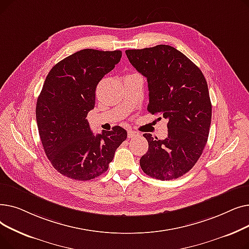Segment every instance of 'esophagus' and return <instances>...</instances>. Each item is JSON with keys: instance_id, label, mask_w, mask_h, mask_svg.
<instances>
[{"instance_id": "obj_1", "label": "esophagus", "mask_w": 249, "mask_h": 249, "mask_svg": "<svg viewBox=\"0 0 249 249\" xmlns=\"http://www.w3.org/2000/svg\"><path fill=\"white\" fill-rule=\"evenodd\" d=\"M139 136V133L136 131H133V130H128V138H135Z\"/></svg>"}]
</instances>
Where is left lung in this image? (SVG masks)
Returning <instances> with one entry per match:
<instances>
[{"instance_id":"left-lung-1","label":"left lung","mask_w":249,"mask_h":249,"mask_svg":"<svg viewBox=\"0 0 249 249\" xmlns=\"http://www.w3.org/2000/svg\"><path fill=\"white\" fill-rule=\"evenodd\" d=\"M133 67L147 78L148 112L167 119L163 140L143 134L148 151L140 166L147 176L171 180L187 174L202 155L210 131L212 105L201 70L169 45L128 49Z\"/></svg>"}]
</instances>
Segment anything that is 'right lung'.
Returning a JSON list of instances; mask_svg holds the SVG:
<instances>
[{"label":"right lung","mask_w":249,"mask_h":249,"mask_svg":"<svg viewBox=\"0 0 249 249\" xmlns=\"http://www.w3.org/2000/svg\"><path fill=\"white\" fill-rule=\"evenodd\" d=\"M122 51L83 49L48 72L36 104V121L45 154L58 173L75 180L108 171L126 130L95 135L86 119L96 102V88L120 61Z\"/></svg>","instance_id":"right-lung-1"}]
</instances>
